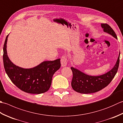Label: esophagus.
<instances>
[{
    "mask_svg": "<svg viewBox=\"0 0 123 123\" xmlns=\"http://www.w3.org/2000/svg\"><path fill=\"white\" fill-rule=\"evenodd\" d=\"M61 63L62 67L67 66V59L65 56H62L61 59Z\"/></svg>",
    "mask_w": 123,
    "mask_h": 123,
    "instance_id": "esophagus-1",
    "label": "esophagus"
}]
</instances>
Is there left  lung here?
Returning <instances> with one entry per match:
<instances>
[{"mask_svg": "<svg viewBox=\"0 0 123 123\" xmlns=\"http://www.w3.org/2000/svg\"><path fill=\"white\" fill-rule=\"evenodd\" d=\"M101 27L104 32L113 36L117 39L116 33L112 28L107 24H101ZM119 56L115 66L110 71L103 75L98 76H92L85 74L80 70L71 67L73 78L71 86L74 91L81 93H91L96 92L107 86L116 75L118 69Z\"/></svg>", "mask_w": 123, "mask_h": 123, "instance_id": "left-lung-1", "label": "left lung"}]
</instances>
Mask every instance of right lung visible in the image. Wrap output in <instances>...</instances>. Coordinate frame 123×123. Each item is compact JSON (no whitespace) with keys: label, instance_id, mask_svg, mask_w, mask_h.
I'll return each instance as SVG.
<instances>
[{"label":"right lung","instance_id":"1","mask_svg":"<svg viewBox=\"0 0 123 123\" xmlns=\"http://www.w3.org/2000/svg\"><path fill=\"white\" fill-rule=\"evenodd\" d=\"M7 36L4 45L3 62L5 71L12 82L25 92L40 94L50 88L52 77L61 67L60 59L42 62L32 68L24 69L16 66L7 55Z\"/></svg>","mask_w":123,"mask_h":123}]
</instances>
